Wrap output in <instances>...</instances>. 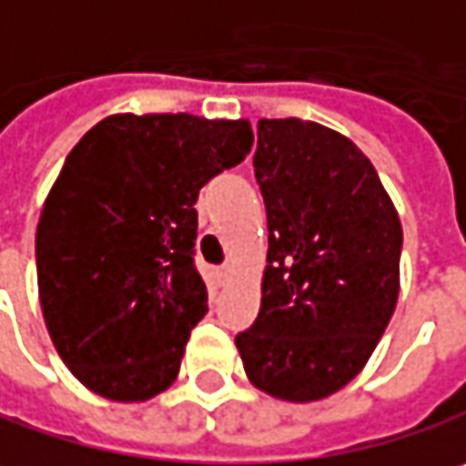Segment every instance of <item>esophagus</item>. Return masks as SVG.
<instances>
[{"instance_id":"34e87169","label":"esophagus","mask_w":466,"mask_h":466,"mask_svg":"<svg viewBox=\"0 0 466 466\" xmlns=\"http://www.w3.org/2000/svg\"><path fill=\"white\" fill-rule=\"evenodd\" d=\"M216 277H218V282L224 285V282H229V277H232V268H229V266H218V268H216Z\"/></svg>"}]
</instances>
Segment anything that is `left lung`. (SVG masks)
<instances>
[{"instance_id":"obj_1","label":"left lung","mask_w":466,"mask_h":466,"mask_svg":"<svg viewBox=\"0 0 466 466\" xmlns=\"http://www.w3.org/2000/svg\"><path fill=\"white\" fill-rule=\"evenodd\" d=\"M268 221L260 311L237 335L248 380L309 403L348 385L398 300L403 232L370 157L300 118H260L253 157Z\"/></svg>"}]
</instances>
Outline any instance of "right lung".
Instances as JSON below:
<instances>
[{"mask_svg": "<svg viewBox=\"0 0 466 466\" xmlns=\"http://www.w3.org/2000/svg\"><path fill=\"white\" fill-rule=\"evenodd\" d=\"M253 147L248 121L110 116L70 150L36 227L42 314L92 393L147 400L177 380L208 289L198 195Z\"/></svg>", "mask_w": 466, "mask_h": 466, "instance_id": "1", "label": "right lung"}]
</instances>
